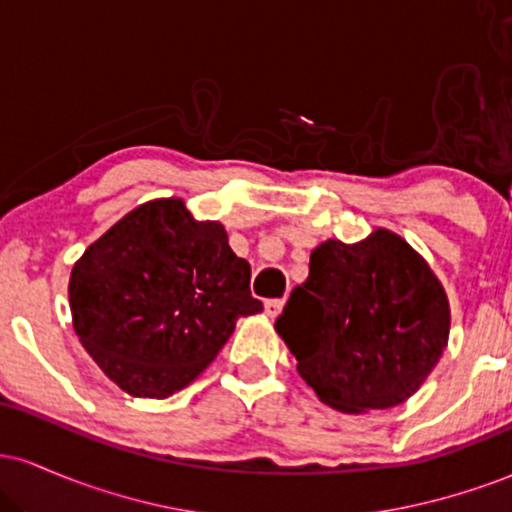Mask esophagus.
<instances>
[{"instance_id":"34e87169","label":"esophagus","mask_w":512,"mask_h":512,"mask_svg":"<svg viewBox=\"0 0 512 512\" xmlns=\"http://www.w3.org/2000/svg\"><path fill=\"white\" fill-rule=\"evenodd\" d=\"M264 313H267V317H272V320H276V317L284 313V301H267L264 303Z\"/></svg>"}]
</instances>
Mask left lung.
Segmentation results:
<instances>
[{"label": "left lung", "mask_w": 512, "mask_h": 512, "mask_svg": "<svg viewBox=\"0 0 512 512\" xmlns=\"http://www.w3.org/2000/svg\"><path fill=\"white\" fill-rule=\"evenodd\" d=\"M274 330L322 404L368 414L419 392L448 346L450 301L407 240L375 228L317 245Z\"/></svg>", "instance_id": "8db88e82"}]
</instances>
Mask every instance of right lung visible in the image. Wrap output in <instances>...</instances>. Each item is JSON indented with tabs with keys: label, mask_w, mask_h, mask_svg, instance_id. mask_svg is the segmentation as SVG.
<instances>
[{
	"label": "right lung",
	"mask_w": 512,
	"mask_h": 512,
	"mask_svg": "<svg viewBox=\"0 0 512 512\" xmlns=\"http://www.w3.org/2000/svg\"><path fill=\"white\" fill-rule=\"evenodd\" d=\"M69 308L79 342L122 392L166 399L262 303L223 223L197 221L185 199L161 197L88 245L69 276Z\"/></svg>",
	"instance_id": "right-lung-1"
}]
</instances>
